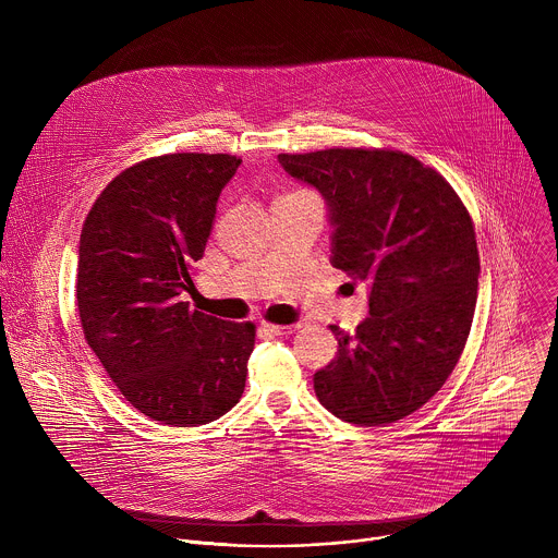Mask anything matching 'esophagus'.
<instances>
[{"label":"esophagus","mask_w":558,"mask_h":558,"mask_svg":"<svg viewBox=\"0 0 558 558\" xmlns=\"http://www.w3.org/2000/svg\"><path fill=\"white\" fill-rule=\"evenodd\" d=\"M260 329H263V331H267V333H271V336H289V333H293L298 327H295V325H274V323H263V325H260Z\"/></svg>","instance_id":"obj_1"}]
</instances>
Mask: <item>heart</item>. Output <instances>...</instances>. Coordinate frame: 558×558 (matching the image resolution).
<instances>
[{
	"instance_id": "obj_1",
	"label": "heart",
	"mask_w": 558,
	"mask_h": 558,
	"mask_svg": "<svg viewBox=\"0 0 558 558\" xmlns=\"http://www.w3.org/2000/svg\"><path fill=\"white\" fill-rule=\"evenodd\" d=\"M300 196H313V198H317L315 194H311V192H306V190H295V192H289V194H282L280 198H300Z\"/></svg>"
}]
</instances>
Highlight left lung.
<instances>
[{
	"mask_svg": "<svg viewBox=\"0 0 558 558\" xmlns=\"http://www.w3.org/2000/svg\"><path fill=\"white\" fill-rule=\"evenodd\" d=\"M331 207L333 267L368 284L371 315L313 375L320 404L357 426L422 409L454 371L474 315L480 252L452 185L415 156L388 147L278 154Z\"/></svg>",
	"mask_w": 558,
	"mask_h": 558,
	"instance_id": "8db88e82",
	"label": "left lung"
}]
</instances>
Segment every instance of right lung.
<instances>
[{"label": "right lung", "mask_w": 558, "mask_h": 558, "mask_svg": "<svg viewBox=\"0 0 558 558\" xmlns=\"http://www.w3.org/2000/svg\"><path fill=\"white\" fill-rule=\"evenodd\" d=\"M243 158L177 151L114 177L78 238L76 306L88 347L136 411L201 426L241 400L254 323L190 308L216 201Z\"/></svg>", "instance_id": "1"}]
</instances>
